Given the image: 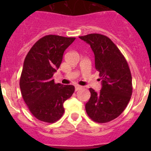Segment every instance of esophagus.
<instances>
[{"instance_id": "1", "label": "esophagus", "mask_w": 151, "mask_h": 151, "mask_svg": "<svg viewBox=\"0 0 151 151\" xmlns=\"http://www.w3.org/2000/svg\"><path fill=\"white\" fill-rule=\"evenodd\" d=\"M82 88V86H80V85H75V89H76V91L80 90V89Z\"/></svg>"}]
</instances>
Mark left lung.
Listing matches in <instances>:
<instances>
[{"instance_id":"8db88e82","label":"left lung","mask_w":151,"mask_h":151,"mask_svg":"<svg viewBox=\"0 0 151 151\" xmlns=\"http://www.w3.org/2000/svg\"><path fill=\"white\" fill-rule=\"evenodd\" d=\"M79 38L90 45L94 52L95 69L99 72L102 85L98 93L89 88L91 97L85 110L94 122H110L124 111L132 94L129 65L120 50L106 36L94 33Z\"/></svg>"}]
</instances>
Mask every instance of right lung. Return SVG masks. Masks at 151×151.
<instances>
[{
  "instance_id": "right-lung-1",
  "label": "right lung",
  "mask_w": 151,
  "mask_h": 151,
  "mask_svg": "<svg viewBox=\"0 0 151 151\" xmlns=\"http://www.w3.org/2000/svg\"><path fill=\"white\" fill-rule=\"evenodd\" d=\"M76 38L49 35L30 49L19 81L21 94L33 116L42 122H57L64 113L63 103L73 95V85L54 83L53 76L60 66L63 53Z\"/></svg>"
}]
</instances>
